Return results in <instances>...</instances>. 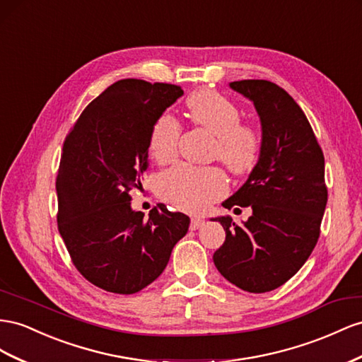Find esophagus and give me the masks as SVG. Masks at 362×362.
<instances>
[{"label":"esophagus","instance_id":"34e87169","mask_svg":"<svg viewBox=\"0 0 362 362\" xmlns=\"http://www.w3.org/2000/svg\"><path fill=\"white\" fill-rule=\"evenodd\" d=\"M204 219H201V218H192V222H190V228L192 230H198V228H201L202 226H204Z\"/></svg>","mask_w":362,"mask_h":362}]
</instances>
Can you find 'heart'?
I'll return each mask as SVG.
<instances>
[{"mask_svg": "<svg viewBox=\"0 0 362 362\" xmlns=\"http://www.w3.org/2000/svg\"><path fill=\"white\" fill-rule=\"evenodd\" d=\"M185 110L194 126L214 135L213 158H219L234 175H245L257 164L262 139L256 128L240 122V111L226 95L213 90H198L185 99ZM181 124L170 114H163L151 132V155L158 163H169L178 152ZM160 197L184 211L199 213L227 192L221 169L187 163L173 165L157 180Z\"/></svg>", "mask_w": 362, "mask_h": 362, "instance_id": "1", "label": "heart"}]
</instances>
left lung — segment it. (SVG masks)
<instances>
[{
    "mask_svg": "<svg viewBox=\"0 0 362 362\" xmlns=\"http://www.w3.org/2000/svg\"><path fill=\"white\" fill-rule=\"evenodd\" d=\"M262 124V151L248 180L222 205L251 207L243 226L219 216L226 242L213 254L238 288L260 294L281 286L305 265L320 238L327 204L325 155L297 102L269 81H238Z\"/></svg>",
    "mask_w": 362,
    "mask_h": 362,
    "instance_id": "1",
    "label": "left lung"
}]
</instances>
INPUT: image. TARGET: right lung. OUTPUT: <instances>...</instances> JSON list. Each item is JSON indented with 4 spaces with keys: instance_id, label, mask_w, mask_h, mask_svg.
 <instances>
[{
    "instance_id": "obj_1",
    "label": "right lung",
    "mask_w": 362,
    "mask_h": 362,
    "mask_svg": "<svg viewBox=\"0 0 362 362\" xmlns=\"http://www.w3.org/2000/svg\"><path fill=\"white\" fill-rule=\"evenodd\" d=\"M184 94L170 83L122 79L86 106L66 135L56 178L57 228L77 271L114 294H135L169 263L190 219L158 204L131 207L153 123Z\"/></svg>"
}]
</instances>
